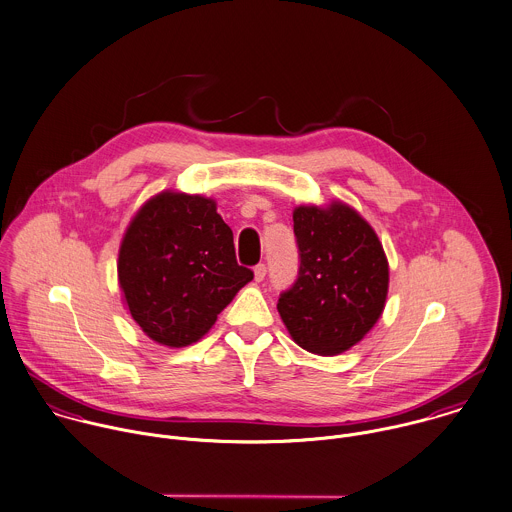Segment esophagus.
<instances>
[{
  "mask_svg": "<svg viewBox=\"0 0 512 512\" xmlns=\"http://www.w3.org/2000/svg\"><path fill=\"white\" fill-rule=\"evenodd\" d=\"M266 278V266L264 264H258L256 268H254V280L256 282H262Z\"/></svg>",
  "mask_w": 512,
  "mask_h": 512,
  "instance_id": "34e87169",
  "label": "esophagus"
}]
</instances>
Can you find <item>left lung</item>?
Instances as JSON below:
<instances>
[{"label": "left lung", "mask_w": 512, "mask_h": 512, "mask_svg": "<svg viewBox=\"0 0 512 512\" xmlns=\"http://www.w3.org/2000/svg\"><path fill=\"white\" fill-rule=\"evenodd\" d=\"M300 248L296 284L280 296V318L300 347L340 355L363 340L383 314L389 262L371 224L349 204L294 208Z\"/></svg>", "instance_id": "obj_1"}]
</instances>
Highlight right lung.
<instances>
[{"mask_svg":"<svg viewBox=\"0 0 512 512\" xmlns=\"http://www.w3.org/2000/svg\"><path fill=\"white\" fill-rule=\"evenodd\" d=\"M123 304L151 340L192 345L252 278L216 200L163 190L131 218L117 260Z\"/></svg>","mask_w":512,"mask_h":512,"instance_id":"1","label":"right lung"}]
</instances>
